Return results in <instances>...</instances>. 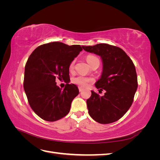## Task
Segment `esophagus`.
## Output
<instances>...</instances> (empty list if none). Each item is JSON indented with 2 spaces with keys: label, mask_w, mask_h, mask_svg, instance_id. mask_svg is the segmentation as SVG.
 I'll return each mask as SVG.
<instances>
[{
  "label": "esophagus",
  "mask_w": 160,
  "mask_h": 160,
  "mask_svg": "<svg viewBox=\"0 0 160 160\" xmlns=\"http://www.w3.org/2000/svg\"><path fill=\"white\" fill-rule=\"evenodd\" d=\"M84 89L83 88H81V87H79V91L81 92V91H83Z\"/></svg>",
  "instance_id": "34e87169"
}]
</instances>
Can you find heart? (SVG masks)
Here are the masks:
<instances>
[{
	"mask_svg": "<svg viewBox=\"0 0 160 160\" xmlns=\"http://www.w3.org/2000/svg\"><path fill=\"white\" fill-rule=\"evenodd\" d=\"M87 61L88 62V63L91 65L93 62L95 61V60H98L99 59L98 57L93 56V55H88L86 58ZM75 61H72L69 65V70L71 71H72L74 69V66H75ZM72 81H73V83L78 85L79 86L81 87H86L88 85L89 83H92V82L94 81V79L93 78H91V77H84V76H82V75H79L72 79Z\"/></svg>",
	"mask_w": 160,
	"mask_h": 160,
	"instance_id": "heart-1",
	"label": "heart"
}]
</instances>
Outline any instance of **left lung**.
Listing matches in <instances>:
<instances>
[{
	"label": "left lung",
	"instance_id": "obj_1",
	"mask_svg": "<svg viewBox=\"0 0 160 160\" xmlns=\"http://www.w3.org/2000/svg\"><path fill=\"white\" fill-rule=\"evenodd\" d=\"M82 47L102 59L103 72L95 87L106 91L103 96L91 91V96L87 100L89 114L99 123L115 122L123 117L133 103L138 89L135 65L119 47L105 43Z\"/></svg>",
	"mask_w": 160,
	"mask_h": 160
}]
</instances>
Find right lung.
<instances>
[{
  "label": "right lung",
  "mask_w": 160,
  "mask_h": 160,
  "mask_svg": "<svg viewBox=\"0 0 160 160\" xmlns=\"http://www.w3.org/2000/svg\"><path fill=\"white\" fill-rule=\"evenodd\" d=\"M82 48L52 42L38 47L28 57L23 87L31 109L41 119L55 122L69 113L79 94L78 88L69 84V65ZM57 78L67 82L63 90L56 85Z\"/></svg>",
  "instance_id": "right-lung-1"
}]
</instances>
